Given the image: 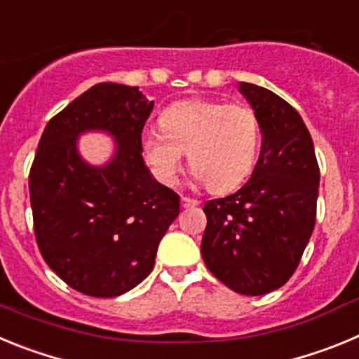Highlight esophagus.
<instances>
[{
	"instance_id": "obj_1",
	"label": "esophagus",
	"mask_w": 359,
	"mask_h": 359,
	"mask_svg": "<svg viewBox=\"0 0 359 359\" xmlns=\"http://www.w3.org/2000/svg\"><path fill=\"white\" fill-rule=\"evenodd\" d=\"M199 201H196V199L192 198H187V196H183L182 198V207L183 208H192V207H198Z\"/></svg>"
}]
</instances>
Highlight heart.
I'll use <instances>...</instances> for the list:
<instances>
[{"mask_svg":"<svg viewBox=\"0 0 359 359\" xmlns=\"http://www.w3.org/2000/svg\"><path fill=\"white\" fill-rule=\"evenodd\" d=\"M261 149V126L250 107L221 100L187 98L165 107L160 131L142 136V154L163 185H174L183 152L196 182L228 192L250 176Z\"/></svg>","mask_w":359,"mask_h":359,"instance_id":"1","label":"heart"}]
</instances>
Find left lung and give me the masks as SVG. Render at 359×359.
<instances>
[{
    "mask_svg": "<svg viewBox=\"0 0 359 359\" xmlns=\"http://www.w3.org/2000/svg\"><path fill=\"white\" fill-rule=\"evenodd\" d=\"M262 131L261 156L236 194L205 203L203 261L241 294L278 290L294 273L315 228L320 169L302 116L261 86L239 82Z\"/></svg>",
    "mask_w": 359,
    "mask_h": 359,
    "instance_id": "8db88e82",
    "label": "left lung"
}]
</instances>
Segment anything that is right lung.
<instances>
[{
    "instance_id": "add662e5",
    "label": "right lung",
    "mask_w": 359,
    "mask_h": 359,
    "mask_svg": "<svg viewBox=\"0 0 359 359\" xmlns=\"http://www.w3.org/2000/svg\"><path fill=\"white\" fill-rule=\"evenodd\" d=\"M152 106L136 86L100 82L53 116L37 145L28 177L37 246L69 287L90 297L138 286L180 214V196L158 183L142 158ZM86 132L116 140L106 164L80 156Z\"/></svg>"
}]
</instances>
